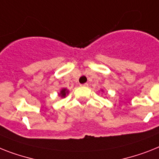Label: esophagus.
I'll use <instances>...</instances> for the list:
<instances>
[{"mask_svg": "<svg viewBox=\"0 0 159 159\" xmlns=\"http://www.w3.org/2000/svg\"><path fill=\"white\" fill-rule=\"evenodd\" d=\"M88 84L87 83H85V84H81V86H83V87H88Z\"/></svg>", "mask_w": 159, "mask_h": 159, "instance_id": "obj_1", "label": "esophagus"}]
</instances>
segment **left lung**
<instances>
[{
	"mask_svg": "<svg viewBox=\"0 0 159 159\" xmlns=\"http://www.w3.org/2000/svg\"><path fill=\"white\" fill-rule=\"evenodd\" d=\"M101 91H102V93H103V92H104V91H103V90H102H102H101Z\"/></svg>",
	"mask_w": 159,
	"mask_h": 159,
	"instance_id": "1",
	"label": "left lung"
}]
</instances>
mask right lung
Here are the masks:
<instances>
[{"instance_id": "right-lung-1", "label": "right lung", "mask_w": 159, "mask_h": 159, "mask_svg": "<svg viewBox=\"0 0 159 159\" xmlns=\"http://www.w3.org/2000/svg\"><path fill=\"white\" fill-rule=\"evenodd\" d=\"M69 90H68L67 89H66V88H62V89L60 90V92H59L58 93V96L59 97H61V98H64L66 97V95H68L69 94Z\"/></svg>"}]
</instances>
